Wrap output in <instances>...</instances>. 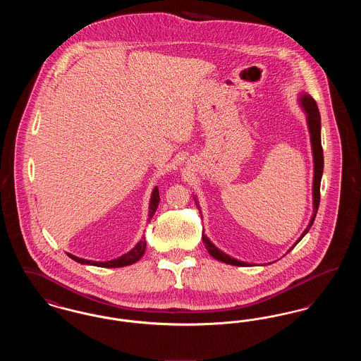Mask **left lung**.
<instances>
[{"instance_id": "left-lung-1", "label": "left lung", "mask_w": 361, "mask_h": 361, "mask_svg": "<svg viewBox=\"0 0 361 361\" xmlns=\"http://www.w3.org/2000/svg\"><path fill=\"white\" fill-rule=\"evenodd\" d=\"M302 106L307 114V121H309L310 134H311V146H312V154H314V214L311 216L309 227L305 230V233L302 234V237L299 240H302L311 227V224H314L317 212H318V207H319V200H321V178H322V173H324V149H322V143H321V115H319V109L318 105L315 103V100L309 96L305 94L302 99ZM202 240L206 245L208 253L214 258H216L218 261H222L226 264H231V265H237V267H247L249 264L238 261L235 258H231L227 255H224V252H221L216 246H214L209 240L204 235V233L202 234ZM298 240V242H299ZM296 242V243H298ZM295 243V245H296ZM293 245V246H295Z\"/></svg>"}]
</instances>
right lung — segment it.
Segmentation results:
<instances>
[{
  "label": "right lung",
  "instance_id": "right-lung-1",
  "mask_svg": "<svg viewBox=\"0 0 361 361\" xmlns=\"http://www.w3.org/2000/svg\"><path fill=\"white\" fill-rule=\"evenodd\" d=\"M159 203V192L158 189L154 188L153 195H152V200H150V208H149V221L153 218L155 209ZM145 249H146V240L145 238L137 243V246L128 252L127 255L116 258V259H111V261H105V262H97V261H90V259H84V258L75 257L73 255H68L70 258H73L74 261L80 262V264H89V265H96V267H102V268H121V267H127L131 265L134 262H137L139 258L145 255Z\"/></svg>",
  "mask_w": 361,
  "mask_h": 361
}]
</instances>
